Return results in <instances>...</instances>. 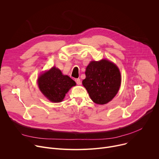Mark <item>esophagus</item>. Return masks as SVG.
Listing matches in <instances>:
<instances>
[{
	"label": "esophagus",
	"instance_id": "esophagus-1",
	"mask_svg": "<svg viewBox=\"0 0 159 159\" xmlns=\"http://www.w3.org/2000/svg\"><path fill=\"white\" fill-rule=\"evenodd\" d=\"M75 80L77 85H80V84H81V81H80V79H76Z\"/></svg>",
	"mask_w": 159,
	"mask_h": 159
}]
</instances>
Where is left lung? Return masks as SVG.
<instances>
[{"label":"left lung","mask_w":159,"mask_h":159,"mask_svg":"<svg viewBox=\"0 0 159 159\" xmlns=\"http://www.w3.org/2000/svg\"><path fill=\"white\" fill-rule=\"evenodd\" d=\"M85 73L82 84L95 103L106 104L118 92L121 73L118 66L109 60L91 61Z\"/></svg>","instance_id":"obj_1"}]
</instances>
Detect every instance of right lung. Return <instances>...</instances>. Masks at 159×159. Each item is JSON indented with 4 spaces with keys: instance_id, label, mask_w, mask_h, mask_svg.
Listing matches in <instances>:
<instances>
[{
    "instance_id": "add662e5",
    "label": "right lung",
    "mask_w": 159,
    "mask_h": 159,
    "mask_svg": "<svg viewBox=\"0 0 159 159\" xmlns=\"http://www.w3.org/2000/svg\"><path fill=\"white\" fill-rule=\"evenodd\" d=\"M38 87L44 96L52 102H61L69 89L76 85L75 82L61 71L52 67L41 74L38 79Z\"/></svg>"
}]
</instances>
